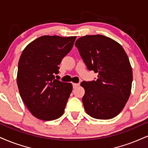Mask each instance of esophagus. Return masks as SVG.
Instances as JSON below:
<instances>
[{
    "label": "esophagus",
    "instance_id": "34e87169",
    "mask_svg": "<svg viewBox=\"0 0 148 148\" xmlns=\"http://www.w3.org/2000/svg\"><path fill=\"white\" fill-rule=\"evenodd\" d=\"M73 88H76V87L79 86V84H77V83H73Z\"/></svg>",
    "mask_w": 148,
    "mask_h": 148
}]
</instances>
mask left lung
I'll list each match as a JSON object with an SVG mask.
<instances>
[{
	"label": "left lung",
	"instance_id": "1",
	"mask_svg": "<svg viewBox=\"0 0 148 148\" xmlns=\"http://www.w3.org/2000/svg\"><path fill=\"white\" fill-rule=\"evenodd\" d=\"M89 70L98 73L97 79L82 82L86 112L98 119L118 115L126 104L132 88V69L120 44L102 35L85 36L75 44Z\"/></svg>",
	"mask_w": 148,
	"mask_h": 148
}]
</instances>
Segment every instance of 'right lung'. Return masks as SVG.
<instances>
[{
    "label": "right lung",
    "mask_w": 148,
    "mask_h": 148,
    "mask_svg": "<svg viewBox=\"0 0 148 148\" xmlns=\"http://www.w3.org/2000/svg\"><path fill=\"white\" fill-rule=\"evenodd\" d=\"M76 36H43L32 41L22 53L17 73L20 95L35 117L43 121L63 114L73 90L71 83L55 79L64 56L73 46Z\"/></svg>",
    "instance_id": "right-lung-1"
}]
</instances>
